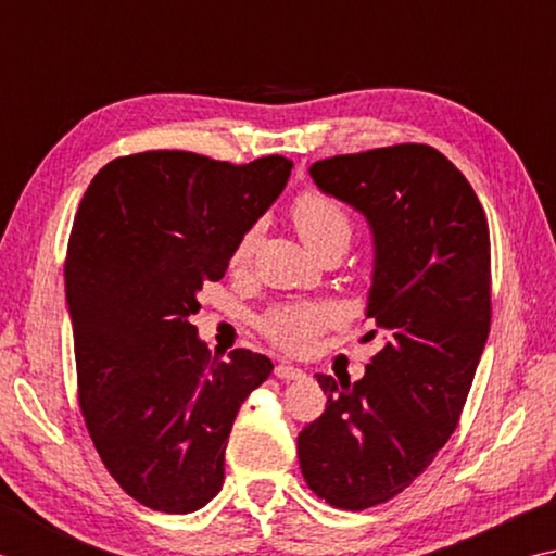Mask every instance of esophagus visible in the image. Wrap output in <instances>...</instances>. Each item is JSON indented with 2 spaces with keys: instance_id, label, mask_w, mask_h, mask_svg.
<instances>
[{
  "instance_id": "esophagus-1",
  "label": "esophagus",
  "mask_w": 556,
  "mask_h": 556,
  "mask_svg": "<svg viewBox=\"0 0 556 556\" xmlns=\"http://www.w3.org/2000/svg\"><path fill=\"white\" fill-rule=\"evenodd\" d=\"M274 374H276L278 379H286V381H292V379H302V377H304V371H302V369L292 367V365H286V362H280V365H276Z\"/></svg>"
}]
</instances>
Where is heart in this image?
<instances>
[{"mask_svg": "<svg viewBox=\"0 0 556 556\" xmlns=\"http://www.w3.org/2000/svg\"><path fill=\"white\" fill-rule=\"evenodd\" d=\"M294 225L314 252L336 237L350 240V218L333 199L324 194H304L294 203ZM256 242V230H249L235 249V262H244ZM333 321V309L326 304H286L264 319V331L270 341L290 353L309 350L324 328Z\"/></svg>", "mask_w": 556, "mask_h": 556, "instance_id": "obj_1", "label": "heart"}]
</instances>
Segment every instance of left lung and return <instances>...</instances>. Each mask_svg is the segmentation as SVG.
Wrapping results in <instances>:
<instances>
[{"mask_svg":"<svg viewBox=\"0 0 556 556\" xmlns=\"http://www.w3.org/2000/svg\"><path fill=\"white\" fill-rule=\"evenodd\" d=\"M309 175L369 225L365 314L383 345L355 383L316 374L326 410L300 432L298 456L316 496L362 511L410 486L458 425L490 336V228L432 146L336 155Z\"/></svg>","mask_w":556,"mask_h":556,"instance_id":"left-lung-1","label":"left lung"}]
</instances>
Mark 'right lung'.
I'll return each instance as SVG.
<instances>
[{"label": "right lung", "mask_w": 556, "mask_h": 556, "mask_svg": "<svg viewBox=\"0 0 556 556\" xmlns=\"http://www.w3.org/2000/svg\"><path fill=\"white\" fill-rule=\"evenodd\" d=\"M290 169L282 155L146 151L100 169L76 211L64 286L78 403L112 478L155 511L191 514L220 492L237 410L274 369L242 348L211 357L191 316Z\"/></svg>", "instance_id": "add662e5"}]
</instances>
